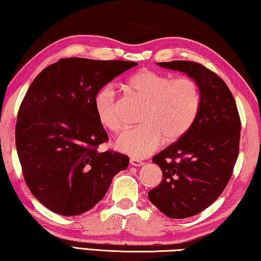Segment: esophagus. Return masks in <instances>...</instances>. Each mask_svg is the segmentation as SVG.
Returning a JSON list of instances; mask_svg holds the SVG:
<instances>
[{
  "label": "esophagus",
  "instance_id": "obj_1",
  "mask_svg": "<svg viewBox=\"0 0 261 261\" xmlns=\"http://www.w3.org/2000/svg\"><path fill=\"white\" fill-rule=\"evenodd\" d=\"M129 163H130V165H132V166H136V167L142 166L143 164H144L142 161H140V159H136V158H130Z\"/></svg>",
  "mask_w": 261,
  "mask_h": 261
}]
</instances>
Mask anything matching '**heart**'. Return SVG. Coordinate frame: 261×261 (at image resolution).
<instances>
[{"label":"heart","instance_id":"obj_1","mask_svg":"<svg viewBox=\"0 0 261 261\" xmlns=\"http://www.w3.org/2000/svg\"><path fill=\"white\" fill-rule=\"evenodd\" d=\"M128 94L144 102L140 126L128 129L116 141V148L134 158L153 152L163 140L175 142L193 127L200 108V90L190 77H175L143 70L123 81ZM94 110L98 121L117 133L123 127L118 99L112 87L104 86L94 96Z\"/></svg>","mask_w":261,"mask_h":261}]
</instances>
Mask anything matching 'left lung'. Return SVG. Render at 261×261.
I'll return each instance as SVG.
<instances>
[{
  "label": "left lung",
  "mask_w": 261,
  "mask_h": 261,
  "mask_svg": "<svg viewBox=\"0 0 261 261\" xmlns=\"http://www.w3.org/2000/svg\"><path fill=\"white\" fill-rule=\"evenodd\" d=\"M189 75L200 90V108L184 138L153 156L163 180L148 197L172 219L196 216L221 195L239 157L241 119L229 88L202 64L188 61L158 63Z\"/></svg>",
  "instance_id": "obj_1"
}]
</instances>
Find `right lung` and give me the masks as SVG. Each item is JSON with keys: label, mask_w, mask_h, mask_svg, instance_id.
<instances>
[{"label": "right lung", "mask_w": 261, "mask_h": 261, "mask_svg": "<svg viewBox=\"0 0 261 261\" xmlns=\"http://www.w3.org/2000/svg\"><path fill=\"white\" fill-rule=\"evenodd\" d=\"M138 63L62 58L40 73L20 104L16 147L22 175L39 202L61 216L93 208L129 158L98 152L109 136L94 110V96Z\"/></svg>", "instance_id": "right-lung-1"}]
</instances>
